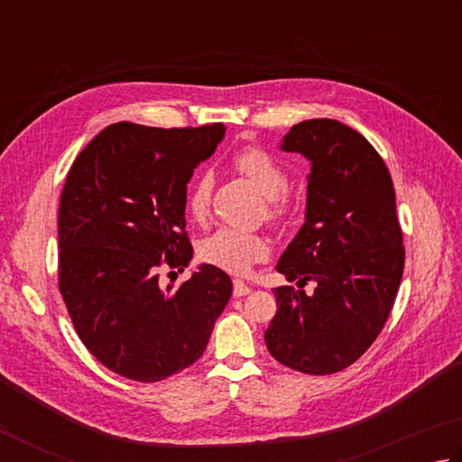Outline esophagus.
Instances as JSON below:
<instances>
[{
	"mask_svg": "<svg viewBox=\"0 0 462 462\" xmlns=\"http://www.w3.org/2000/svg\"><path fill=\"white\" fill-rule=\"evenodd\" d=\"M250 292V287L245 281H234V297H246Z\"/></svg>",
	"mask_w": 462,
	"mask_h": 462,
	"instance_id": "esophagus-1",
	"label": "esophagus"
}]
</instances>
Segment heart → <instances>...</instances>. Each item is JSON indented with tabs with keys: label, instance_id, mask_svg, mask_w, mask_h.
<instances>
[{
	"label": "heart",
	"instance_id": "obj_1",
	"mask_svg": "<svg viewBox=\"0 0 462 462\" xmlns=\"http://www.w3.org/2000/svg\"><path fill=\"white\" fill-rule=\"evenodd\" d=\"M234 167L254 183L266 198V216L273 222H282L289 214V173L276 159L263 147L248 145L238 151L234 157ZM214 175L212 171H199L188 189V212L198 222H204L209 214V202H212ZM198 254L206 264L222 268L232 274H246L250 268L258 263H264L271 254V246L263 234L242 232L236 228L214 230L199 242Z\"/></svg>",
	"mask_w": 462,
	"mask_h": 462
}]
</instances>
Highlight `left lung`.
Wrapping results in <instances>:
<instances>
[{
	"label": "left lung",
	"mask_w": 462,
	"mask_h": 462,
	"mask_svg": "<svg viewBox=\"0 0 462 462\" xmlns=\"http://www.w3.org/2000/svg\"><path fill=\"white\" fill-rule=\"evenodd\" d=\"M281 149L305 155L311 173L305 224L276 271L315 291L276 287L264 341L291 370L337 374L375 341L398 295L404 246L396 191L370 141L339 121L292 125Z\"/></svg>",
	"instance_id": "left-lung-1"
}]
</instances>
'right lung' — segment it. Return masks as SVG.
I'll return each mask as SVG.
<instances>
[{
	"instance_id": "right-lung-1",
	"label": "right lung",
	"mask_w": 462,
	"mask_h": 462,
	"mask_svg": "<svg viewBox=\"0 0 462 462\" xmlns=\"http://www.w3.org/2000/svg\"><path fill=\"white\" fill-rule=\"evenodd\" d=\"M224 131L222 123H115L80 151L66 178L58 289L80 341L127 380L159 382L198 362L230 300V276L212 264L178 289L159 284V268L183 271L194 254L188 181Z\"/></svg>"
}]
</instances>
